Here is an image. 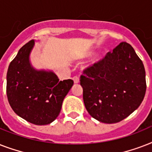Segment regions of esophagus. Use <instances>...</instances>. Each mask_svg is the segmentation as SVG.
I'll return each mask as SVG.
<instances>
[{
	"instance_id": "34e87169",
	"label": "esophagus",
	"mask_w": 152,
	"mask_h": 152,
	"mask_svg": "<svg viewBox=\"0 0 152 152\" xmlns=\"http://www.w3.org/2000/svg\"><path fill=\"white\" fill-rule=\"evenodd\" d=\"M72 80H73L74 83H80V79H79L78 76H74L73 78H72Z\"/></svg>"
}]
</instances>
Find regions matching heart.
Returning a JSON list of instances; mask_svg holds the SVG:
<instances>
[{"mask_svg":"<svg viewBox=\"0 0 152 152\" xmlns=\"http://www.w3.org/2000/svg\"><path fill=\"white\" fill-rule=\"evenodd\" d=\"M93 54H94V52H93V51H89V52H88L86 53V56H87V57H91V56H92ZM99 61V58L96 59V61Z\"/></svg>","mask_w":152,"mask_h":152,"instance_id":"heart-1","label":"heart"}]
</instances>
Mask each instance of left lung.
Returning <instances> with one entry per match:
<instances>
[{
	"label": "left lung",
	"instance_id": "8db88e82",
	"mask_svg": "<svg viewBox=\"0 0 152 152\" xmlns=\"http://www.w3.org/2000/svg\"><path fill=\"white\" fill-rule=\"evenodd\" d=\"M80 76L87 110L100 122H119L137 110L146 92L143 62L132 46L121 42Z\"/></svg>",
	"mask_w": 152,
	"mask_h": 152
}]
</instances>
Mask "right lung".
<instances>
[{"label": "right lung", "instance_id": "1", "mask_svg": "<svg viewBox=\"0 0 152 152\" xmlns=\"http://www.w3.org/2000/svg\"><path fill=\"white\" fill-rule=\"evenodd\" d=\"M34 46V40L25 44L9 64L6 92L18 116L34 125H48L59 115L73 80L59 81L53 71L34 69L30 61Z\"/></svg>", "mask_w": 152, "mask_h": 152}]
</instances>
